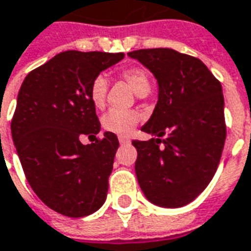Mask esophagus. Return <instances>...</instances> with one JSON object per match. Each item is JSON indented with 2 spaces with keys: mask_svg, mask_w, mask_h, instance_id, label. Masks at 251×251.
<instances>
[{
  "mask_svg": "<svg viewBox=\"0 0 251 251\" xmlns=\"http://www.w3.org/2000/svg\"><path fill=\"white\" fill-rule=\"evenodd\" d=\"M118 141H120L121 145H125V144H129V142H130V138L124 137V135H120V137H118Z\"/></svg>",
  "mask_w": 251,
  "mask_h": 251,
  "instance_id": "obj_1",
  "label": "esophagus"
}]
</instances>
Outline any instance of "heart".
<instances>
[{"label": "heart", "mask_w": 251, "mask_h": 251, "mask_svg": "<svg viewBox=\"0 0 251 251\" xmlns=\"http://www.w3.org/2000/svg\"><path fill=\"white\" fill-rule=\"evenodd\" d=\"M121 78L130 85L138 96H146L150 92V77L148 72L141 66H127L120 72ZM109 89V81L100 74L93 79L89 88V96L93 106L96 109H103L106 103V94ZM140 122V114L134 110H110L102 117V126L109 133L118 135H129Z\"/></svg>", "instance_id": "obj_1"}]
</instances>
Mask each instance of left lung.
Wrapping results in <instances>:
<instances>
[{
	"label": "left lung",
	"mask_w": 251,
	"mask_h": 251,
	"mask_svg": "<svg viewBox=\"0 0 251 251\" xmlns=\"http://www.w3.org/2000/svg\"><path fill=\"white\" fill-rule=\"evenodd\" d=\"M127 54L158 82V102L142 126L157 138L131 142L137 179L151 203L181 207L205 190L218 168L226 140L222 86L201 59L177 50Z\"/></svg>",
	"instance_id": "8db88e82"
}]
</instances>
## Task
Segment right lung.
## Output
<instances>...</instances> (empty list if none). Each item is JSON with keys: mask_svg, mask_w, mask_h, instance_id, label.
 Here are the masks:
<instances>
[{"mask_svg": "<svg viewBox=\"0 0 251 251\" xmlns=\"http://www.w3.org/2000/svg\"><path fill=\"white\" fill-rule=\"evenodd\" d=\"M124 53L68 50L27 74L17 97L12 137L27 182L41 201L59 214L79 218L106 200L109 176L120 146L106 131L94 144L101 124L89 96L102 70Z\"/></svg>", "mask_w": 251, "mask_h": 251, "instance_id": "right-lung-1", "label": "right lung"}]
</instances>
